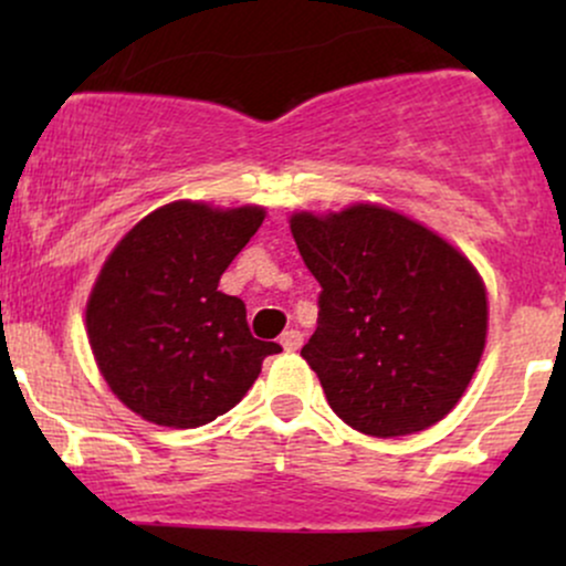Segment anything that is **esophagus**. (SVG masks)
I'll return each instance as SVG.
<instances>
[{"label":"esophagus","instance_id":"34e87169","mask_svg":"<svg viewBox=\"0 0 566 566\" xmlns=\"http://www.w3.org/2000/svg\"><path fill=\"white\" fill-rule=\"evenodd\" d=\"M279 343H282L284 350H297L303 346V335L297 329H287V333H282V337H279Z\"/></svg>","mask_w":566,"mask_h":566}]
</instances>
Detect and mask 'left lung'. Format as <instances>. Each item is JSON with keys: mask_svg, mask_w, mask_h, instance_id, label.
I'll use <instances>...</instances> for the list:
<instances>
[{"mask_svg": "<svg viewBox=\"0 0 566 566\" xmlns=\"http://www.w3.org/2000/svg\"><path fill=\"white\" fill-rule=\"evenodd\" d=\"M290 229L322 287L301 356L337 418L380 439L439 423L486 340V292L469 258L378 205L295 212Z\"/></svg>", "mask_w": 566, "mask_h": 566, "instance_id": "obj_1", "label": "left lung"}]
</instances>
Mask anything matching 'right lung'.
Here are the masks:
<instances>
[{
    "instance_id": "obj_1",
    "label": "right lung",
    "mask_w": 566,
    "mask_h": 566,
    "mask_svg": "<svg viewBox=\"0 0 566 566\" xmlns=\"http://www.w3.org/2000/svg\"><path fill=\"white\" fill-rule=\"evenodd\" d=\"M265 218L172 201L125 233L87 301V337L108 388L143 420L197 428L229 412L279 343L252 337L220 276Z\"/></svg>"
}]
</instances>
